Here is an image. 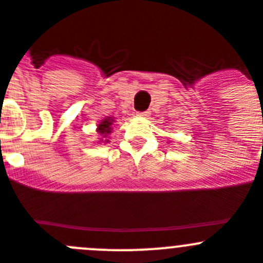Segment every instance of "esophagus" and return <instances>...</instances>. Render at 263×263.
Listing matches in <instances>:
<instances>
[{
	"label": "esophagus",
	"mask_w": 263,
	"mask_h": 263,
	"mask_svg": "<svg viewBox=\"0 0 263 263\" xmlns=\"http://www.w3.org/2000/svg\"><path fill=\"white\" fill-rule=\"evenodd\" d=\"M138 116H141V117H148L149 116V111H141V112H138Z\"/></svg>",
	"instance_id": "1"
}]
</instances>
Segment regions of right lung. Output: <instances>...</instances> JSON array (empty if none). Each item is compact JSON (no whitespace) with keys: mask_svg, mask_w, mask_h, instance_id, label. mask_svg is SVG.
Wrapping results in <instances>:
<instances>
[{"mask_svg":"<svg viewBox=\"0 0 263 263\" xmlns=\"http://www.w3.org/2000/svg\"><path fill=\"white\" fill-rule=\"evenodd\" d=\"M112 124H114V119L108 117V119L102 120L101 122L98 124V133L101 134L102 138H106L109 133H111L112 130ZM103 141V139H101Z\"/></svg>","mask_w":263,"mask_h":263,"instance_id":"add662e5","label":"right lung"}]
</instances>
